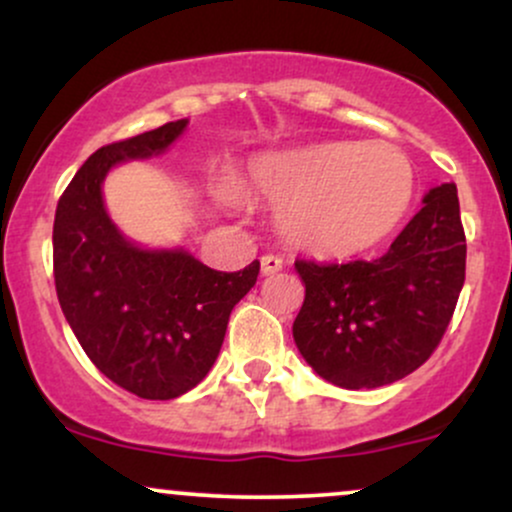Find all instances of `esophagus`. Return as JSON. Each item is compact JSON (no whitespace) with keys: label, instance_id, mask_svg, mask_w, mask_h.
I'll use <instances>...</instances> for the list:
<instances>
[{"label":"esophagus","instance_id":"esophagus-1","mask_svg":"<svg viewBox=\"0 0 512 512\" xmlns=\"http://www.w3.org/2000/svg\"><path fill=\"white\" fill-rule=\"evenodd\" d=\"M260 262H262V274H264V276L276 274L281 267H284V260H281L279 255H264Z\"/></svg>","mask_w":512,"mask_h":512}]
</instances>
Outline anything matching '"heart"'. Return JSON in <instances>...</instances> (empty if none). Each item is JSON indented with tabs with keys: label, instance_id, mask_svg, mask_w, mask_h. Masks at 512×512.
Instances as JSON below:
<instances>
[{
	"label": "heart",
	"instance_id": "heart-1",
	"mask_svg": "<svg viewBox=\"0 0 512 512\" xmlns=\"http://www.w3.org/2000/svg\"><path fill=\"white\" fill-rule=\"evenodd\" d=\"M250 190L281 209L279 228L291 245L349 257L395 231L414 197V170L383 146L327 142L257 161Z\"/></svg>",
	"mask_w": 512,
	"mask_h": 512
}]
</instances>
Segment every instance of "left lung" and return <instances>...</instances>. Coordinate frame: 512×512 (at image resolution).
Here are the masks:
<instances>
[{"label":"left lung","instance_id":"obj_1","mask_svg":"<svg viewBox=\"0 0 512 512\" xmlns=\"http://www.w3.org/2000/svg\"><path fill=\"white\" fill-rule=\"evenodd\" d=\"M467 240L452 182L378 260H296L305 301L293 339L320 378L346 390L383 387L414 373L448 330L464 284Z\"/></svg>","mask_w":512,"mask_h":512}]
</instances>
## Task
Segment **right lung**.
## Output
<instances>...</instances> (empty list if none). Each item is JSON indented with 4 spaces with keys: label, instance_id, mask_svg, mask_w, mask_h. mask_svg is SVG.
I'll use <instances>...</instances> for the list:
<instances>
[{
    "label": "right lung",
    "instance_id": "obj_1",
    "mask_svg": "<svg viewBox=\"0 0 512 512\" xmlns=\"http://www.w3.org/2000/svg\"><path fill=\"white\" fill-rule=\"evenodd\" d=\"M187 120L101 146L62 192L52 226V267L62 313L108 380L142 399H175L202 383L219 356L228 317L255 286L260 262L216 272L185 250H142L103 207L115 163L149 158Z\"/></svg>",
    "mask_w": 512,
    "mask_h": 512
}]
</instances>
